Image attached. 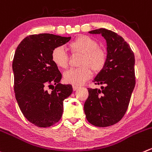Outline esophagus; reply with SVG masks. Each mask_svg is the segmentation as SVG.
Returning a JSON list of instances; mask_svg holds the SVG:
<instances>
[{"instance_id":"obj_1","label":"esophagus","mask_w":152,"mask_h":152,"mask_svg":"<svg viewBox=\"0 0 152 152\" xmlns=\"http://www.w3.org/2000/svg\"><path fill=\"white\" fill-rule=\"evenodd\" d=\"M79 88V87L76 86V85H73V91H76V90H78Z\"/></svg>"}]
</instances>
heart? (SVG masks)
<instances>
[{"label":"heart","mask_w":152,"mask_h":152,"mask_svg":"<svg viewBox=\"0 0 152 152\" xmlns=\"http://www.w3.org/2000/svg\"><path fill=\"white\" fill-rule=\"evenodd\" d=\"M72 55H82L79 65L81 67L70 69L65 72L64 79L67 83L81 85L85 83L94 73H99L104 68L107 61V53L99 48L95 39L88 35H79L68 45ZM51 60L56 67L61 69L67 68L69 56L63 47H56L51 53Z\"/></svg>","instance_id":"1"}]
</instances>
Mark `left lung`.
<instances>
[{
    "label": "left lung",
    "instance_id": "obj_1",
    "mask_svg": "<svg viewBox=\"0 0 152 152\" xmlns=\"http://www.w3.org/2000/svg\"><path fill=\"white\" fill-rule=\"evenodd\" d=\"M101 34L107 43V61L93 82L101 90L88 88L84 110L88 121L97 127L113 126L121 120L129 107L135 86L134 55L123 37L100 28L90 31Z\"/></svg>",
    "mask_w": 152,
    "mask_h": 152
}]
</instances>
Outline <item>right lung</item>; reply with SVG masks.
<instances>
[{
    "label": "right lung",
    "mask_w": 152,
    "mask_h": 152,
    "mask_svg": "<svg viewBox=\"0 0 152 152\" xmlns=\"http://www.w3.org/2000/svg\"><path fill=\"white\" fill-rule=\"evenodd\" d=\"M70 40V37L53 34L30 35L22 40L15 53L16 100L26 120L38 127L58 123L62 116L63 101L73 92L71 85L59 83L61 74L51 60L53 50ZM51 86L50 93L46 89Z\"/></svg>",
    "instance_id": "add662e5"
}]
</instances>
